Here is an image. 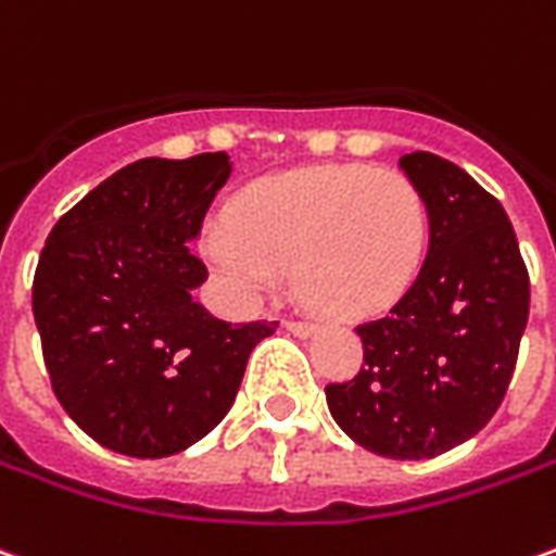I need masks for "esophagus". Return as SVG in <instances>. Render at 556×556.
<instances>
[{"label":"esophagus","instance_id":"esophagus-1","mask_svg":"<svg viewBox=\"0 0 556 556\" xmlns=\"http://www.w3.org/2000/svg\"><path fill=\"white\" fill-rule=\"evenodd\" d=\"M282 325H286V331L298 333V337H306V333H313L318 328L316 321H309V318H286Z\"/></svg>","mask_w":556,"mask_h":556}]
</instances>
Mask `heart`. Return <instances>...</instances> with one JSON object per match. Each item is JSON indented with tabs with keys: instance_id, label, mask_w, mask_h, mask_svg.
I'll return each mask as SVG.
<instances>
[{
	"instance_id": "heart-1",
	"label": "heart",
	"mask_w": 556,
	"mask_h": 556,
	"mask_svg": "<svg viewBox=\"0 0 556 556\" xmlns=\"http://www.w3.org/2000/svg\"><path fill=\"white\" fill-rule=\"evenodd\" d=\"M430 211L409 174L316 165L267 177L207 231V255L243 294L274 291L282 267L301 301L328 316H370L425 265Z\"/></svg>"
}]
</instances>
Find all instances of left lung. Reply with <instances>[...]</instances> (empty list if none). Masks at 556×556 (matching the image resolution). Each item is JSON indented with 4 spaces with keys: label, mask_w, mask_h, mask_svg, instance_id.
<instances>
[{
    "label": "left lung",
    "mask_w": 556,
    "mask_h": 556,
    "mask_svg": "<svg viewBox=\"0 0 556 556\" xmlns=\"http://www.w3.org/2000/svg\"><path fill=\"white\" fill-rule=\"evenodd\" d=\"M400 168L427 198V258L386 316L355 328L364 367L325 397L367 452L421 460L476 437L500 409L527 328L530 274L503 204L467 170L421 150Z\"/></svg>",
    "instance_id": "left-lung-1"
}]
</instances>
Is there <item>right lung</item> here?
Here are the masks:
<instances>
[{"instance_id":"obj_1","label":"right lung","mask_w":556,"mask_h":556,"mask_svg":"<svg viewBox=\"0 0 556 556\" xmlns=\"http://www.w3.org/2000/svg\"><path fill=\"white\" fill-rule=\"evenodd\" d=\"M228 174L225 153L131 162L80 198L41 250L33 313L50 386L111 452L168 457L207 437L250 352L277 331L192 301L207 265L189 247Z\"/></svg>"}]
</instances>
